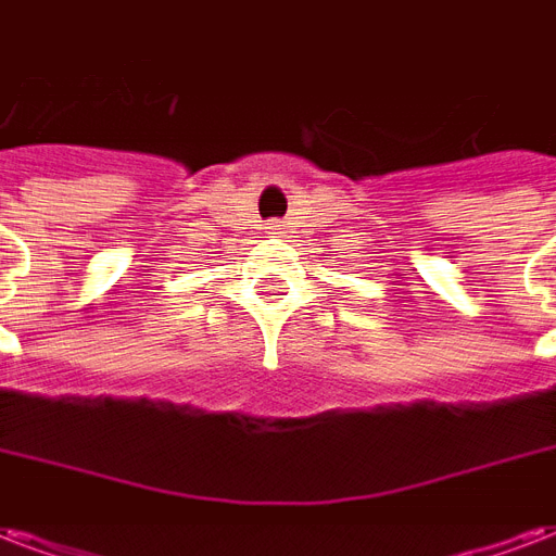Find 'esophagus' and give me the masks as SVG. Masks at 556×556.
Here are the masks:
<instances>
[{"mask_svg": "<svg viewBox=\"0 0 556 556\" xmlns=\"http://www.w3.org/2000/svg\"><path fill=\"white\" fill-rule=\"evenodd\" d=\"M266 229H269V235H281V219H269Z\"/></svg>", "mask_w": 556, "mask_h": 556, "instance_id": "1", "label": "esophagus"}]
</instances>
